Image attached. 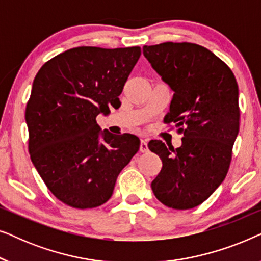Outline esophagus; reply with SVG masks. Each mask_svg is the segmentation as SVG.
Here are the masks:
<instances>
[{
  "instance_id": "obj_1",
  "label": "esophagus",
  "mask_w": 261,
  "mask_h": 261,
  "mask_svg": "<svg viewBox=\"0 0 261 261\" xmlns=\"http://www.w3.org/2000/svg\"><path fill=\"white\" fill-rule=\"evenodd\" d=\"M140 152H142V153L148 152L147 142H146V140H144V139H141V141H140Z\"/></svg>"
}]
</instances>
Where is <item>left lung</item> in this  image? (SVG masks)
I'll return each instance as SVG.
<instances>
[{
    "instance_id": "8db88e82",
    "label": "left lung",
    "mask_w": 261,
    "mask_h": 261,
    "mask_svg": "<svg viewBox=\"0 0 261 261\" xmlns=\"http://www.w3.org/2000/svg\"><path fill=\"white\" fill-rule=\"evenodd\" d=\"M146 59L173 90L165 123L183 134L181 146L149 141L163 167L152 181L158 201L191 209L205 201L227 176L240 127L234 73L208 48L191 42L144 46Z\"/></svg>"
}]
</instances>
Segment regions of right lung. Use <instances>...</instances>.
Masks as SVG:
<instances>
[{
	"label": "right lung",
	"mask_w": 261,
	"mask_h": 261,
	"mask_svg": "<svg viewBox=\"0 0 261 261\" xmlns=\"http://www.w3.org/2000/svg\"><path fill=\"white\" fill-rule=\"evenodd\" d=\"M140 56L139 46H81L49 59L34 78L26 107L32 163L48 190L72 208L108 201L139 151L138 137L101 130L96 116L121 106L119 96Z\"/></svg>",
	"instance_id": "add662e5"
}]
</instances>
